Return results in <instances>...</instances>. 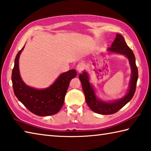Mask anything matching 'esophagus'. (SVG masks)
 I'll return each mask as SVG.
<instances>
[{
  "label": "esophagus",
  "mask_w": 151,
  "mask_h": 151,
  "mask_svg": "<svg viewBox=\"0 0 151 151\" xmlns=\"http://www.w3.org/2000/svg\"><path fill=\"white\" fill-rule=\"evenodd\" d=\"M84 67H85V66H84V63H79L77 65H76V70H78V72H81V71H82V70L84 69Z\"/></svg>",
  "instance_id": "esophagus-1"
}]
</instances>
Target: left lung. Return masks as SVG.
I'll return each instance as SVG.
<instances>
[{
	"mask_svg": "<svg viewBox=\"0 0 151 151\" xmlns=\"http://www.w3.org/2000/svg\"><path fill=\"white\" fill-rule=\"evenodd\" d=\"M111 52L117 53L126 56L129 61L132 69V78L128 92L122 99L113 102H105L97 98L95 91L89 82L88 73L84 71L79 75V79L81 82L82 89L84 92L86 101L91 111L101 114H112L116 113L124 106L126 105L134 96L138 78V70L135 63V55L132 50L127 45L125 40L122 35L116 34V38L108 48Z\"/></svg>",
	"mask_w": 151,
	"mask_h": 151,
	"instance_id": "1",
	"label": "left lung"
}]
</instances>
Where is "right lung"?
<instances>
[{
  "label": "right lung",
  "instance_id": "1",
  "mask_svg": "<svg viewBox=\"0 0 151 151\" xmlns=\"http://www.w3.org/2000/svg\"><path fill=\"white\" fill-rule=\"evenodd\" d=\"M23 48L16 56L12 73L15 95L29 111L37 116H51L58 113L63 105L70 81L76 77V71L72 69L62 73L54 84L46 89L29 87L23 82L19 71V58Z\"/></svg>",
  "mask_w": 151,
  "mask_h": 151
}]
</instances>
